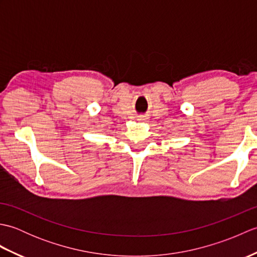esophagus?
I'll list each match as a JSON object with an SVG mask.
<instances>
[{"instance_id":"esophagus-1","label":"esophagus","mask_w":257,"mask_h":257,"mask_svg":"<svg viewBox=\"0 0 257 257\" xmlns=\"http://www.w3.org/2000/svg\"><path fill=\"white\" fill-rule=\"evenodd\" d=\"M147 119H148V118L145 117V116H140V117L138 118L139 121H147Z\"/></svg>"}]
</instances>
